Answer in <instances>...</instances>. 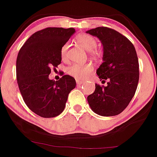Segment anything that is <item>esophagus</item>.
<instances>
[{
    "instance_id": "obj_1",
    "label": "esophagus",
    "mask_w": 157,
    "mask_h": 157,
    "mask_svg": "<svg viewBox=\"0 0 157 157\" xmlns=\"http://www.w3.org/2000/svg\"><path fill=\"white\" fill-rule=\"evenodd\" d=\"M76 82H77V84L78 85V86H80V85L85 83L84 81L80 80H76Z\"/></svg>"
}]
</instances>
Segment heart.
I'll return each instance as SVG.
<instances>
[{"label":"heart","instance_id":"heart-1","mask_svg":"<svg viewBox=\"0 0 157 157\" xmlns=\"http://www.w3.org/2000/svg\"><path fill=\"white\" fill-rule=\"evenodd\" d=\"M77 41L80 46H82L88 52H92L97 48V39L91 35L81 34L77 37ZM68 48H69V42L64 43L62 45L60 48V56L62 59H65L67 58ZM92 71H93V67L90 63H74L67 69V72L69 75L78 79L86 78L91 73Z\"/></svg>","mask_w":157,"mask_h":157}]
</instances>
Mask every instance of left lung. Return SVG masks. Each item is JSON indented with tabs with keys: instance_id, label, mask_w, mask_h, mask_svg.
Instances as JSON below:
<instances>
[{
	"instance_id": "1",
	"label": "left lung",
	"mask_w": 157,
	"mask_h": 157,
	"mask_svg": "<svg viewBox=\"0 0 157 157\" xmlns=\"http://www.w3.org/2000/svg\"><path fill=\"white\" fill-rule=\"evenodd\" d=\"M86 33L101 41L103 63L97 74L101 80H109L107 86L95 85L94 92L87 97L88 105L99 116H116L128 106L137 90L139 63L135 48L127 38L111 28L98 27Z\"/></svg>"
}]
</instances>
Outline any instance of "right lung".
I'll return each instance as SVG.
<instances>
[{"label": "right lung", "mask_w": 157, "mask_h": 157, "mask_svg": "<svg viewBox=\"0 0 157 157\" xmlns=\"http://www.w3.org/2000/svg\"><path fill=\"white\" fill-rule=\"evenodd\" d=\"M75 33V28H47L25 41L17 58V80L28 108L43 118H53L63 111L68 95L76 86L75 78L63 75L49 79L52 67L61 62L60 48Z\"/></svg>", "instance_id": "obj_1"}]
</instances>
